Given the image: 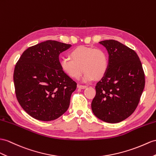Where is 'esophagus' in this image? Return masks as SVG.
Here are the masks:
<instances>
[{
    "mask_svg": "<svg viewBox=\"0 0 156 156\" xmlns=\"http://www.w3.org/2000/svg\"><path fill=\"white\" fill-rule=\"evenodd\" d=\"M77 87H78V88H79V89H85V88H87V85H77Z\"/></svg>",
    "mask_w": 156,
    "mask_h": 156,
    "instance_id": "obj_1",
    "label": "esophagus"
}]
</instances>
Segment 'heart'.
Listing matches in <instances>:
<instances>
[{
	"instance_id": "heart-1",
	"label": "heart",
	"mask_w": 156,
	"mask_h": 156,
	"mask_svg": "<svg viewBox=\"0 0 156 156\" xmlns=\"http://www.w3.org/2000/svg\"><path fill=\"white\" fill-rule=\"evenodd\" d=\"M69 57L62 59L60 67L69 77L78 79L85 71L83 81H90L103 77L108 69V58L105 51L92 47L79 46L73 49ZM83 69H82V67Z\"/></svg>"
}]
</instances>
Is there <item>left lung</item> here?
Instances as JSON below:
<instances>
[{
	"instance_id": "1",
	"label": "left lung",
	"mask_w": 156,
	"mask_h": 156,
	"mask_svg": "<svg viewBox=\"0 0 156 156\" xmlns=\"http://www.w3.org/2000/svg\"><path fill=\"white\" fill-rule=\"evenodd\" d=\"M108 54L107 73L97 83L91 103L98 119L118 123L127 119L138 107L145 86V75L137 54L114 40L99 42Z\"/></svg>"
}]
</instances>
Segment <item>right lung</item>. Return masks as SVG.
Returning a JSON list of instances; mask_svg holds the SVG:
<instances>
[{
	"instance_id": "add662e5",
	"label": "right lung",
	"mask_w": 156,
	"mask_h": 156,
	"mask_svg": "<svg viewBox=\"0 0 156 156\" xmlns=\"http://www.w3.org/2000/svg\"><path fill=\"white\" fill-rule=\"evenodd\" d=\"M71 46L47 40L26 49L16 63L15 93L22 108L34 119L54 120L69 108L77 83L61 69L59 55Z\"/></svg>"
}]
</instances>
